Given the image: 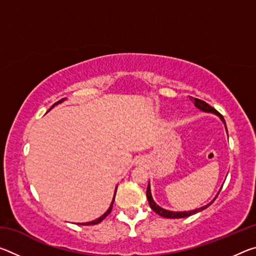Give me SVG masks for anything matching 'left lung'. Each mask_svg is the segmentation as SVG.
Returning a JSON list of instances; mask_svg holds the SVG:
<instances>
[{
    "label": "left lung",
    "instance_id": "8db88e82",
    "mask_svg": "<svg viewBox=\"0 0 256 256\" xmlns=\"http://www.w3.org/2000/svg\"><path fill=\"white\" fill-rule=\"evenodd\" d=\"M190 100L193 102V98L190 97ZM194 105H196V108H198V110H201L203 112H214V114L218 115L220 120H222L224 124V128H226V131H227V126H226V122H224V116L220 114L219 112H216L214 107H211L209 104H206V102L201 100V99H198V98H194ZM219 194V193H218ZM218 194H216V196H218ZM216 196L212 200L209 204H206L202 208H198V209H196V210H192V211H180V212H175V211H170V210H166V209H162V206H159L158 204H156V202L154 201L152 198V196H151V190H150V184H148V188H146V198H148V201H149V204H150V208L152 209L156 214H158L159 216H164V218H170V219H178V218H185V216H190L192 214H198V212H200L202 210L206 209L208 206H211L212 203H214V201L216 198Z\"/></svg>",
    "mask_w": 256,
    "mask_h": 256
}]
</instances>
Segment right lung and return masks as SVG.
<instances>
[{
    "mask_svg": "<svg viewBox=\"0 0 256 256\" xmlns=\"http://www.w3.org/2000/svg\"><path fill=\"white\" fill-rule=\"evenodd\" d=\"M66 99V98H64ZM64 99H60V102H55L53 106H52L50 108H53L55 105H58V104H60V102H62ZM116 190H118V188H116ZM116 190H115V194H116ZM115 194H114V198H112V204H110V209H108L105 214H104L102 216H99L98 219H96V220H94V222H84V224H84V226H89V224H99V222H102L104 219L106 218V216L110 214V211H112V203H114V200H115Z\"/></svg>",
    "mask_w": 256,
    "mask_h": 256,
    "instance_id": "1",
    "label": "right lung"
}]
</instances>
